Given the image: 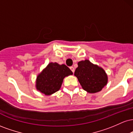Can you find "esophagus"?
Returning <instances> with one entry per match:
<instances>
[{
  "instance_id": "esophagus-1",
  "label": "esophagus",
  "mask_w": 133,
  "mask_h": 133,
  "mask_svg": "<svg viewBox=\"0 0 133 133\" xmlns=\"http://www.w3.org/2000/svg\"><path fill=\"white\" fill-rule=\"evenodd\" d=\"M70 69L72 71V72L73 73L74 72V71H75V69H74V67H72V66H71V67H70Z\"/></svg>"
}]
</instances>
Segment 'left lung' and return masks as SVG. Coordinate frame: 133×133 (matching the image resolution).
<instances>
[{
    "mask_svg": "<svg viewBox=\"0 0 133 133\" xmlns=\"http://www.w3.org/2000/svg\"><path fill=\"white\" fill-rule=\"evenodd\" d=\"M77 64L74 75L87 92H97L107 84L108 76L101 68L94 65L88 60L82 61Z\"/></svg>",
    "mask_w": 133,
    "mask_h": 133,
    "instance_id": "8db88e82",
    "label": "left lung"
}]
</instances>
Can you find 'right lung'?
<instances>
[{
	"instance_id": "add662e5",
	"label": "right lung",
	"mask_w": 133,
	"mask_h": 133,
	"mask_svg": "<svg viewBox=\"0 0 133 133\" xmlns=\"http://www.w3.org/2000/svg\"><path fill=\"white\" fill-rule=\"evenodd\" d=\"M72 74V72L65 65L51 62L37 76L36 88L45 95H51L59 91L65 76Z\"/></svg>"
}]
</instances>
